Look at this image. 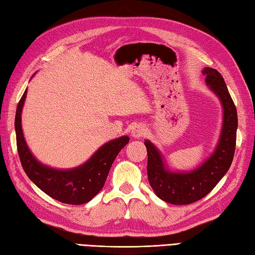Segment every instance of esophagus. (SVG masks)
Masks as SVG:
<instances>
[{
	"label": "esophagus",
	"instance_id": "34e87169",
	"mask_svg": "<svg viewBox=\"0 0 255 255\" xmlns=\"http://www.w3.org/2000/svg\"><path fill=\"white\" fill-rule=\"evenodd\" d=\"M145 131H147V128H145L144 125L140 124V125H137V126H134V128L132 129V131H131V136L134 139H139V138H141L142 136H144Z\"/></svg>",
	"mask_w": 255,
	"mask_h": 255
}]
</instances>
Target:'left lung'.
I'll return each mask as SVG.
<instances>
[{
  "label": "left lung",
  "mask_w": 255,
  "mask_h": 255,
  "mask_svg": "<svg viewBox=\"0 0 255 255\" xmlns=\"http://www.w3.org/2000/svg\"><path fill=\"white\" fill-rule=\"evenodd\" d=\"M205 82L223 106V125L218 142L207 159L191 171H173L161 151L150 140H144L148 152V178L155 195L173 205H187L202 199L211 192L228 172L234 160L238 128L235 103L224 78L217 70L206 67Z\"/></svg>",
  "instance_id": "1"
}]
</instances>
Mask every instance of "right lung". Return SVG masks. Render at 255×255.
I'll return each mask as SVG.
<instances>
[{"instance_id": "1", "label": "right lung", "mask_w": 255, "mask_h": 255, "mask_svg": "<svg viewBox=\"0 0 255 255\" xmlns=\"http://www.w3.org/2000/svg\"><path fill=\"white\" fill-rule=\"evenodd\" d=\"M26 95L27 89L18 103L15 115L16 143L26 175L38 188L59 202L71 205L90 202L104 186L114 160L129 142V137L122 136L101 145L88 161L79 166L55 169L41 163L26 143L21 128V111Z\"/></svg>"}]
</instances>
